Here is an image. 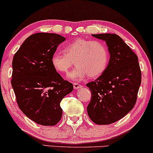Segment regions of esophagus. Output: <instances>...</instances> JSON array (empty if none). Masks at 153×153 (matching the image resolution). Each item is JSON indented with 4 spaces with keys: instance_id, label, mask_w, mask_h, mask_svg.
Masks as SVG:
<instances>
[{
    "instance_id": "esophagus-1",
    "label": "esophagus",
    "mask_w": 153,
    "mask_h": 153,
    "mask_svg": "<svg viewBox=\"0 0 153 153\" xmlns=\"http://www.w3.org/2000/svg\"><path fill=\"white\" fill-rule=\"evenodd\" d=\"M82 85H79L78 83H74V87L75 89H78L79 88H81Z\"/></svg>"
}]
</instances>
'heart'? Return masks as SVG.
<instances>
[{"label":"heart","mask_w":153,"mask_h":153,"mask_svg":"<svg viewBox=\"0 0 153 153\" xmlns=\"http://www.w3.org/2000/svg\"><path fill=\"white\" fill-rule=\"evenodd\" d=\"M63 51L53 53L51 64L57 72L67 73L75 64L76 67L67 76L72 80L80 81L87 76L96 78L108 66L109 51L100 41L78 39L66 45Z\"/></svg>","instance_id":"1"}]
</instances>
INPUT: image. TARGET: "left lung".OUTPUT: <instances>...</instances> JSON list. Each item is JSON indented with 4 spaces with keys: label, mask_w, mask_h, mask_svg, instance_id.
Masks as SVG:
<instances>
[{
    "label": "left lung",
    "mask_w": 153,
    "mask_h": 153,
    "mask_svg": "<svg viewBox=\"0 0 153 153\" xmlns=\"http://www.w3.org/2000/svg\"><path fill=\"white\" fill-rule=\"evenodd\" d=\"M92 36L106 42L110 58L105 72L87 84L91 92L87 113L96 124L108 125L123 118L134 107L141 72L138 57L119 35Z\"/></svg>",
    "instance_id": "left-lung-1"
}]
</instances>
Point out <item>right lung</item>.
Listing matches in <instances>:
<instances>
[{"mask_svg":"<svg viewBox=\"0 0 153 153\" xmlns=\"http://www.w3.org/2000/svg\"><path fill=\"white\" fill-rule=\"evenodd\" d=\"M66 38L39 33L24 41L12 61V86L23 114L36 123L55 126L62 116L60 102L74 89L51 64V58Z\"/></svg>","mask_w":153,"mask_h":153,"instance_id":"add662e5","label":"right lung"}]
</instances>
